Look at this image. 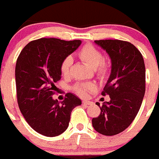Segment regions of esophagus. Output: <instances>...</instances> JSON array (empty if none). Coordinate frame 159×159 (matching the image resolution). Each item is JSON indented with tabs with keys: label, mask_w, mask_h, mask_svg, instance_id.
I'll use <instances>...</instances> for the list:
<instances>
[{
	"label": "esophagus",
	"mask_w": 159,
	"mask_h": 159,
	"mask_svg": "<svg viewBox=\"0 0 159 159\" xmlns=\"http://www.w3.org/2000/svg\"><path fill=\"white\" fill-rule=\"evenodd\" d=\"M82 103L84 105H92L93 103L91 101H89V100H83Z\"/></svg>",
	"instance_id": "esophagus-1"
}]
</instances>
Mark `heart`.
<instances>
[{"instance_id":"obj_1","label":"heart","mask_w":159,"mask_h":159,"mask_svg":"<svg viewBox=\"0 0 159 159\" xmlns=\"http://www.w3.org/2000/svg\"><path fill=\"white\" fill-rule=\"evenodd\" d=\"M80 58L83 61L89 65L93 69H95L98 76L104 77L107 73V64L103 61V54L100 50L95 48L93 45L87 44L84 46L78 53ZM73 63V59L70 56H66L63 59L60 64V71L63 76H68L70 72V67ZM94 89L93 84H77L74 87V90L78 95L84 96L87 91Z\"/></svg>"}]
</instances>
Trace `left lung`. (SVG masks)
I'll use <instances>...</instances> for the list:
<instances>
[{
	"label": "left lung",
	"instance_id": "obj_1",
	"mask_svg": "<svg viewBox=\"0 0 159 159\" xmlns=\"http://www.w3.org/2000/svg\"><path fill=\"white\" fill-rule=\"evenodd\" d=\"M111 60V75L103 96L111 100L100 107V115L92 120L96 132L114 136L124 131L136 118L145 93V65L142 54L130 42L121 40L95 41Z\"/></svg>",
	"mask_w": 159,
	"mask_h": 159
}]
</instances>
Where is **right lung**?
Instances as JSON below:
<instances>
[{"instance_id": "right-lung-1", "label": "right lung", "mask_w": 159, "mask_h": 159, "mask_svg": "<svg viewBox=\"0 0 159 159\" xmlns=\"http://www.w3.org/2000/svg\"><path fill=\"white\" fill-rule=\"evenodd\" d=\"M80 40L41 38L28 43L16 65L17 101L23 117L37 133L56 136L67 129L71 111L81 100L69 93L59 103L53 100L55 83L61 78L60 64L79 47Z\"/></svg>"}]
</instances>
